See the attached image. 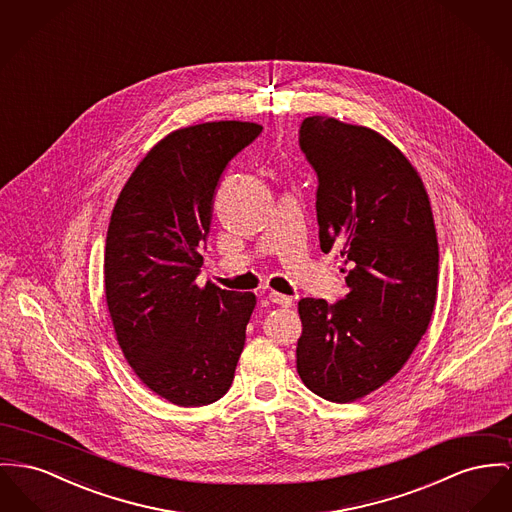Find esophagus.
I'll use <instances>...</instances> for the list:
<instances>
[{
    "instance_id": "obj_1",
    "label": "esophagus",
    "mask_w": 512,
    "mask_h": 512,
    "mask_svg": "<svg viewBox=\"0 0 512 512\" xmlns=\"http://www.w3.org/2000/svg\"><path fill=\"white\" fill-rule=\"evenodd\" d=\"M270 301H272L273 305H279V307H293V299H291V297L281 295V293H275V291L270 293Z\"/></svg>"
}]
</instances>
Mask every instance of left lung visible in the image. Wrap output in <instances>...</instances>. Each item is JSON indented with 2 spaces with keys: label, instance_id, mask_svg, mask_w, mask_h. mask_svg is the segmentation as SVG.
<instances>
[{
  "label": "left lung",
  "instance_id": "8db88e82",
  "mask_svg": "<svg viewBox=\"0 0 512 512\" xmlns=\"http://www.w3.org/2000/svg\"><path fill=\"white\" fill-rule=\"evenodd\" d=\"M301 149L318 174L320 248H336L347 295L301 299L297 373L316 396L347 404L408 363L429 328L439 287V242L421 176L371 128L310 116Z\"/></svg>",
  "mask_w": 512,
  "mask_h": 512
}]
</instances>
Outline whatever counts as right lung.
I'll return each instance as SVG.
<instances>
[{
	"label": "right lung",
	"instance_id": "1",
	"mask_svg": "<svg viewBox=\"0 0 512 512\" xmlns=\"http://www.w3.org/2000/svg\"><path fill=\"white\" fill-rule=\"evenodd\" d=\"M262 132L219 120L174 130L139 161L112 209L104 297L137 378L180 408L227 394L256 307L254 293L198 285L215 186Z\"/></svg>",
	"mask_w": 512,
	"mask_h": 512
}]
</instances>
